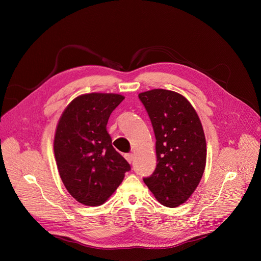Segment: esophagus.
Wrapping results in <instances>:
<instances>
[{
    "label": "esophagus",
    "instance_id": "34e87169",
    "mask_svg": "<svg viewBox=\"0 0 261 261\" xmlns=\"http://www.w3.org/2000/svg\"><path fill=\"white\" fill-rule=\"evenodd\" d=\"M125 158H126V160H127L129 163H132V161H133V159H134V157H133L132 154H126V155H125Z\"/></svg>",
    "mask_w": 261,
    "mask_h": 261
}]
</instances>
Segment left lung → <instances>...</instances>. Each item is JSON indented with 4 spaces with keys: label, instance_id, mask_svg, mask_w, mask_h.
Here are the masks:
<instances>
[{
    "label": "left lung",
    "instance_id": "1",
    "mask_svg": "<svg viewBox=\"0 0 261 261\" xmlns=\"http://www.w3.org/2000/svg\"><path fill=\"white\" fill-rule=\"evenodd\" d=\"M156 136L157 166L143 178L156 199L168 207L187 201L202 177L206 142L200 119L182 95L154 89L138 95Z\"/></svg>",
    "mask_w": 261,
    "mask_h": 261
}]
</instances>
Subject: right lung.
<instances>
[{
  "mask_svg": "<svg viewBox=\"0 0 261 261\" xmlns=\"http://www.w3.org/2000/svg\"><path fill=\"white\" fill-rule=\"evenodd\" d=\"M124 99L114 93L81 95L58 122L54 139L58 170L70 195L85 205L103 204L130 170L106 129L110 114Z\"/></svg>",
  "mask_w": 261,
  "mask_h": 261,
  "instance_id": "1",
  "label": "right lung"
}]
</instances>
